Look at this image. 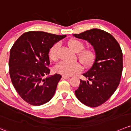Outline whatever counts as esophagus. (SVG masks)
I'll list each match as a JSON object with an SVG mask.
<instances>
[{
	"label": "esophagus",
	"instance_id": "1",
	"mask_svg": "<svg viewBox=\"0 0 131 131\" xmlns=\"http://www.w3.org/2000/svg\"><path fill=\"white\" fill-rule=\"evenodd\" d=\"M70 77H68V76H65V75L62 76V79H68Z\"/></svg>",
	"mask_w": 131,
	"mask_h": 131
}]
</instances>
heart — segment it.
<instances>
[{"label": "heart", "instance_id": "heart-1", "mask_svg": "<svg viewBox=\"0 0 131 131\" xmlns=\"http://www.w3.org/2000/svg\"><path fill=\"white\" fill-rule=\"evenodd\" d=\"M68 46L72 50L79 53L77 57L79 60L84 67L87 68L90 67L95 59V52L90 49L82 50L84 48V45L82 42L77 40H72L68 42ZM59 43H56L54 44L49 50V57L52 61H57L58 59V49ZM82 67L80 63H68L61 62L55 67V71L58 73L65 76H71L76 73L81 72Z\"/></svg>", "mask_w": 131, "mask_h": 131}]
</instances>
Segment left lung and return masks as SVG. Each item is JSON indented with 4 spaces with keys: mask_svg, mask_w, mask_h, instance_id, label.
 I'll use <instances>...</instances> for the list:
<instances>
[{
    "mask_svg": "<svg viewBox=\"0 0 131 131\" xmlns=\"http://www.w3.org/2000/svg\"><path fill=\"white\" fill-rule=\"evenodd\" d=\"M73 36L88 41L95 52L92 66L82 74L88 80L81 79L75 96L86 106L97 107L106 102L118 86L123 70L122 51L115 38L101 29H92Z\"/></svg>",
    "mask_w": 131,
    "mask_h": 131,
    "instance_id": "1",
    "label": "left lung"
}]
</instances>
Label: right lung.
Segmentation results:
<instances>
[{"label": "right lung", "instance_id": "1", "mask_svg": "<svg viewBox=\"0 0 131 131\" xmlns=\"http://www.w3.org/2000/svg\"><path fill=\"white\" fill-rule=\"evenodd\" d=\"M66 35L43 31L23 34L10 50L9 72L14 88L27 103L40 106L54 96L61 75L49 76L50 48Z\"/></svg>", "mask_w": 131, "mask_h": 131}]
</instances>
